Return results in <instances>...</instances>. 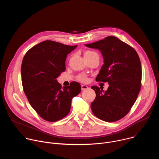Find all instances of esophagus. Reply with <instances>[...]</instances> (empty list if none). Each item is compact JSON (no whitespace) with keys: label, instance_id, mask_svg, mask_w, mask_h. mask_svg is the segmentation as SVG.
I'll use <instances>...</instances> for the list:
<instances>
[{"label":"esophagus","instance_id":"obj_1","mask_svg":"<svg viewBox=\"0 0 159 159\" xmlns=\"http://www.w3.org/2000/svg\"><path fill=\"white\" fill-rule=\"evenodd\" d=\"M88 89V87L87 86V85H81V89H82V90H86V89Z\"/></svg>","mask_w":159,"mask_h":159}]
</instances>
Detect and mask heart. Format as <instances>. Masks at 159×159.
<instances>
[{
	"instance_id": "1",
	"label": "heart",
	"mask_w": 159,
	"mask_h": 159,
	"mask_svg": "<svg viewBox=\"0 0 159 159\" xmlns=\"http://www.w3.org/2000/svg\"><path fill=\"white\" fill-rule=\"evenodd\" d=\"M93 54H96V52H93V51H86L84 53V56H87V55H93ZM77 79L81 81V82H86L87 80V76L85 74H80L77 77Z\"/></svg>"
}]
</instances>
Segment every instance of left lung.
<instances>
[{
    "label": "left lung",
    "instance_id": "left-lung-1",
    "mask_svg": "<svg viewBox=\"0 0 159 159\" xmlns=\"http://www.w3.org/2000/svg\"><path fill=\"white\" fill-rule=\"evenodd\" d=\"M85 46L100 50L104 64L96 80L109 84L106 91L96 85L91 87L96 94L90 104L92 111L101 120L116 121L128 114L140 93L142 66L139 56L129 45L112 36Z\"/></svg>",
    "mask_w": 159,
    "mask_h": 159
}]
</instances>
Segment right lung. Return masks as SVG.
Segmentation results:
<instances>
[{
	"instance_id": "add662e5",
	"label": "right lung",
	"mask_w": 159,
	"mask_h": 159,
	"mask_svg": "<svg viewBox=\"0 0 159 159\" xmlns=\"http://www.w3.org/2000/svg\"><path fill=\"white\" fill-rule=\"evenodd\" d=\"M77 47L44 41L29 50L21 65V79L28 101L44 120L54 122L70 112L72 99L81 91L80 84L61 87L57 80L65 71L67 55Z\"/></svg>"
}]
</instances>
